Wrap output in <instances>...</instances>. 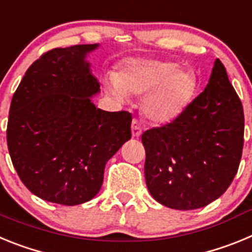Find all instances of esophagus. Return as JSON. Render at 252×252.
<instances>
[{
	"mask_svg": "<svg viewBox=\"0 0 252 252\" xmlns=\"http://www.w3.org/2000/svg\"><path fill=\"white\" fill-rule=\"evenodd\" d=\"M141 124L139 122V120L133 119L132 124H131V132H132L133 137H139L141 135Z\"/></svg>",
	"mask_w": 252,
	"mask_h": 252,
	"instance_id": "1",
	"label": "esophagus"
}]
</instances>
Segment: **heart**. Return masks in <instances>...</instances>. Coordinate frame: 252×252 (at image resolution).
<instances>
[{
    "instance_id": "obj_1",
    "label": "heart",
    "mask_w": 252,
    "mask_h": 252,
    "mask_svg": "<svg viewBox=\"0 0 252 252\" xmlns=\"http://www.w3.org/2000/svg\"><path fill=\"white\" fill-rule=\"evenodd\" d=\"M106 87L117 99L145 95V115L157 124H168L193 101L197 78L174 60L128 59L120 65L119 75H107Z\"/></svg>"
}]
</instances>
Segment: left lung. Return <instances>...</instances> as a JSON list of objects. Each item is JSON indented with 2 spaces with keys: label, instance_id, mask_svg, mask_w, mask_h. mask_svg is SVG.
<instances>
[{
  "label": "left lung",
  "instance_id": "1",
  "mask_svg": "<svg viewBox=\"0 0 252 252\" xmlns=\"http://www.w3.org/2000/svg\"><path fill=\"white\" fill-rule=\"evenodd\" d=\"M244 128L242 103L217 59L206 90L179 117L142 133L150 194L183 211L221 197L239 170Z\"/></svg>",
  "mask_w": 252,
  "mask_h": 252
}]
</instances>
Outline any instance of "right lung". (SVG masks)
I'll list each match as a JSON object with an SVG mask.
<instances>
[{
  "mask_svg": "<svg viewBox=\"0 0 252 252\" xmlns=\"http://www.w3.org/2000/svg\"><path fill=\"white\" fill-rule=\"evenodd\" d=\"M97 46L44 53L11 101L6 133L13 168L31 193L51 203L91 201L106 162L131 139L130 113L102 111L90 98L99 83L84 59Z\"/></svg>",
  "mask_w": 252,
  "mask_h": 252,
  "instance_id": "1",
  "label": "right lung"
}]
</instances>
